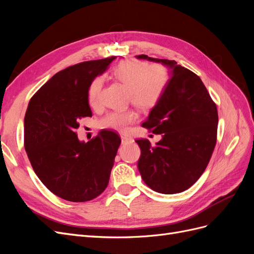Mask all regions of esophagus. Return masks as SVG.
Returning <instances> with one entry per match:
<instances>
[{
  "label": "esophagus",
  "mask_w": 254,
  "mask_h": 254,
  "mask_svg": "<svg viewBox=\"0 0 254 254\" xmlns=\"http://www.w3.org/2000/svg\"><path fill=\"white\" fill-rule=\"evenodd\" d=\"M121 139H122V143L123 144H126V143H129V142H132L133 139L130 135H127V134H122L121 135Z\"/></svg>",
  "instance_id": "34e87169"
}]
</instances>
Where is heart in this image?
<instances>
[{
	"mask_svg": "<svg viewBox=\"0 0 254 254\" xmlns=\"http://www.w3.org/2000/svg\"><path fill=\"white\" fill-rule=\"evenodd\" d=\"M112 76L129 91V99L133 106L142 111H150L160 103L170 81V70L163 64H152L137 60H125L115 65ZM103 87L102 78L91 81L88 90L90 106L99 104ZM136 120L132 110L111 111L101 121L102 128L124 130Z\"/></svg>",
	"mask_w": 254,
	"mask_h": 254,
	"instance_id": "heart-1",
	"label": "heart"
}]
</instances>
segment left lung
Instances as JSON below:
<instances>
[{
	"instance_id": "left-lung-1",
	"label": "left lung",
	"mask_w": 254,
	"mask_h": 254,
	"mask_svg": "<svg viewBox=\"0 0 254 254\" xmlns=\"http://www.w3.org/2000/svg\"><path fill=\"white\" fill-rule=\"evenodd\" d=\"M171 68L172 77L160 103L142 126L162 134L153 146L135 141L141 148L137 162L143 181L161 194L188 190L200 178L217 141L218 113L200 77L175 60L136 56Z\"/></svg>"
}]
</instances>
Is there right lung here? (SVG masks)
Listing matches in <instances>:
<instances>
[{"label":"right lung","instance_id":"right-lung-1","mask_svg":"<svg viewBox=\"0 0 254 254\" xmlns=\"http://www.w3.org/2000/svg\"><path fill=\"white\" fill-rule=\"evenodd\" d=\"M115 56L83 61L58 72L30 98L24 118V147L38 178L53 194L72 202L101 195L121 144L120 136L102 130L80 142L79 120L92 117L88 102L91 81Z\"/></svg>","mask_w":254,"mask_h":254}]
</instances>
